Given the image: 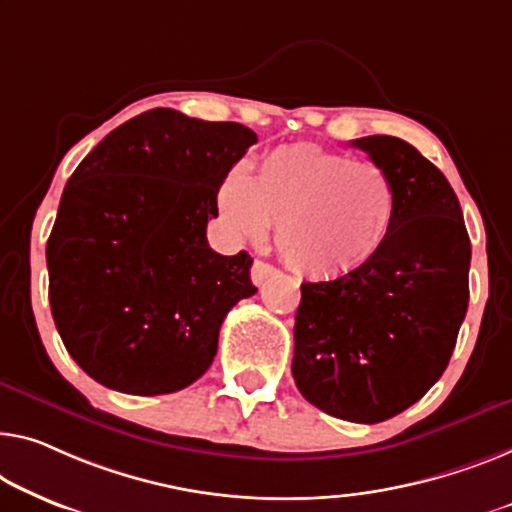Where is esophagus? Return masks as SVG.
Wrapping results in <instances>:
<instances>
[{"instance_id": "obj_1", "label": "esophagus", "mask_w": 512, "mask_h": 512, "mask_svg": "<svg viewBox=\"0 0 512 512\" xmlns=\"http://www.w3.org/2000/svg\"><path fill=\"white\" fill-rule=\"evenodd\" d=\"M278 269L269 262H262V259H255L253 269H250V278H253L255 285H264L271 276H276Z\"/></svg>"}]
</instances>
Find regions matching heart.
<instances>
[{
  "instance_id": "b5f03b06",
  "label": "heart",
  "mask_w": 512,
  "mask_h": 512,
  "mask_svg": "<svg viewBox=\"0 0 512 512\" xmlns=\"http://www.w3.org/2000/svg\"><path fill=\"white\" fill-rule=\"evenodd\" d=\"M236 239L259 241L278 223L280 255L310 278H340L375 257L391 234L398 193L384 167L312 144L278 147L255 174L236 165L218 188Z\"/></svg>"
}]
</instances>
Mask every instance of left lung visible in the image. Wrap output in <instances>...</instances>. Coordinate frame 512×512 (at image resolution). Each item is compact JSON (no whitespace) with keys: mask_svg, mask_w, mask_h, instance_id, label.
Here are the masks:
<instances>
[{"mask_svg":"<svg viewBox=\"0 0 512 512\" xmlns=\"http://www.w3.org/2000/svg\"><path fill=\"white\" fill-rule=\"evenodd\" d=\"M398 193L391 234L361 269L303 282L292 375L317 409L381 423L444 375L469 305L471 243L451 183L409 142H352Z\"/></svg>","mask_w":512,"mask_h":512,"instance_id":"left-lung-1","label":"left lung"}]
</instances>
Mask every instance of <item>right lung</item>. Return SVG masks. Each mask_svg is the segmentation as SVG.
Masks as SVG:
<instances>
[{
  "label": "right lung",
  "mask_w": 512,
  "mask_h": 512,
  "mask_svg": "<svg viewBox=\"0 0 512 512\" xmlns=\"http://www.w3.org/2000/svg\"><path fill=\"white\" fill-rule=\"evenodd\" d=\"M255 142L234 121L156 108L71 174L45 248L48 296L64 347L98 384L163 395L209 370L225 315L257 292L253 257L207 241L220 183Z\"/></svg>",
  "instance_id": "add662e5"
}]
</instances>
